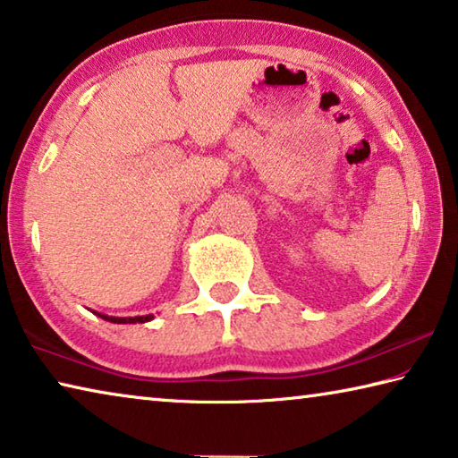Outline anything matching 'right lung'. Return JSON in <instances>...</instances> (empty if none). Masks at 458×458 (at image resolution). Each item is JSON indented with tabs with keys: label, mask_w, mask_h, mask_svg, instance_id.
Instances as JSON below:
<instances>
[{
	"label": "right lung",
	"mask_w": 458,
	"mask_h": 458,
	"mask_svg": "<svg viewBox=\"0 0 458 458\" xmlns=\"http://www.w3.org/2000/svg\"><path fill=\"white\" fill-rule=\"evenodd\" d=\"M95 315H98L100 319H105V321H111V323H147V321H151L153 319V315L149 313V315H139V317H111V315H103V313H97V311H92Z\"/></svg>",
	"instance_id": "right-lung-1"
}]
</instances>
